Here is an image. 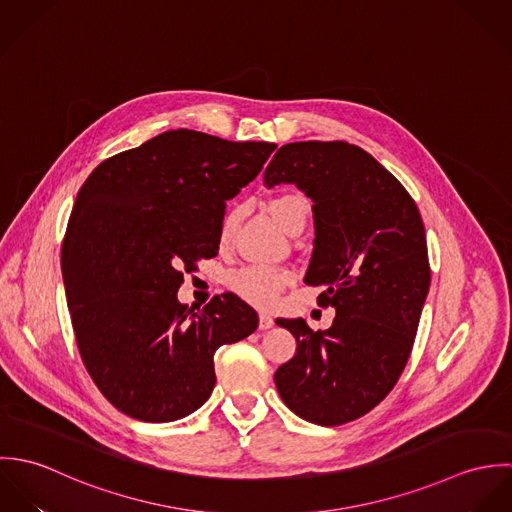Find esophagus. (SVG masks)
Wrapping results in <instances>:
<instances>
[{
	"label": "esophagus",
	"mask_w": 512,
	"mask_h": 512,
	"mask_svg": "<svg viewBox=\"0 0 512 512\" xmlns=\"http://www.w3.org/2000/svg\"><path fill=\"white\" fill-rule=\"evenodd\" d=\"M260 323H258V327L262 329V331H266V329H270V327H274V319H272V315L270 313H260Z\"/></svg>",
	"instance_id": "obj_1"
}]
</instances>
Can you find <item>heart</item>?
<instances>
[{
  "label": "heart",
  "instance_id": "obj_1",
  "mask_svg": "<svg viewBox=\"0 0 512 512\" xmlns=\"http://www.w3.org/2000/svg\"><path fill=\"white\" fill-rule=\"evenodd\" d=\"M270 215L276 224L290 234L295 226L307 222L311 205L303 195L297 193H284L270 201ZM242 209L230 211L220 226V242H226L240 220ZM292 276L286 270L270 268V266H248L230 276V288L240 297L256 303V305H270L280 290L290 284Z\"/></svg>",
  "mask_w": 512,
  "mask_h": 512
}]
</instances>
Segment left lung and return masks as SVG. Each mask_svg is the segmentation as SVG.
I'll list each match as a JSON object with an SVG mask.
<instances>
[{
  "label": "left lung",
  "mask_w": 512,
  "mask_h": 512,
  "mask_svg": "<svg viewBox=\"0 0 512 512\" xmlns=\"http://www.w3.org/2000/svg\"><path fill=\"white\" fill-rule=\"evenodd\" d=\"M293 183L313 201L315 240L303 282L337 313L325 331L278 319L297 349L274 374L284 404L317 426L353 422L380 404L412 353L430 290L426 230L400 181L347 142L280 147L268 189Z\"/></svg>",
  "instance_id": "8db88e82"
}]
</instances>
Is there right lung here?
Listing matches in <instances>:
<instances>
[{"label": "right lung", "instance_id": "obj_1", "mask_svg": "<svg viewBox=\"0 0 512 512\" xmlns=\"http://www.w3.org/2000/svg\"><path fill=\"white\" fill-rule=\"evenodd\" d=\"M270 142L169 130L102 161L80 187L61 250L74 337L98 390L140 422L201 408L215 351L258 327L234 293L179 303L183 268L219 252L226 201L262 171Z\"/></svg>", "mask_w": 512, "mask_h": 512}]
</instances>
